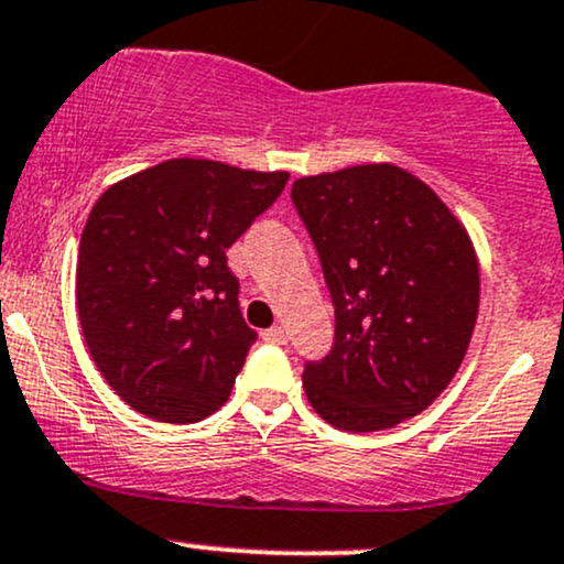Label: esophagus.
<instances>
[{
    "label": "esophagus",
    "instance_id": "1",
    "mask_svg": "<svg viewBox=\"0 0 564 564\" xmlns=\"http://www.w3.org/2000/svg\"><path fill=\"white\" fill-rule=\"evenodd\" d=\"M262 339L272 345H283L286 343V329H283V326H270V329L262 332Z\"/></svg>",
    "mask_w": 564,
    "mask_h": 564
}]
</instances>
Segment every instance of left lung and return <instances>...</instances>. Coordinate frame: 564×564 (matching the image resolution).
<instances>
[{
  "label": "left lung",
  "mask_w": 564,
  "mask_h": 564,
  "mask_svg": "<svg viewBox=\"0 0 564 564\" xmlns=\"http://www.w3.org/2000/svg\"><path fill=\"white\" fill-rule=\"evenodd\" d=\"M337 337L302 375L307 401L339 431L404 423L453 382L479 315V257L447 203L395 163L296 178Z\"/></svg>",
  "instance_id": "1"
}]
</instances>
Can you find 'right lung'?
Segmentation results:
<instances>
[{"label": "right lung", "mask_w": 564, "mask_h": 564, "mask_svg": "<svg viewBox=\"0 0 564 564\" xmlns=\"http://www.w3.org/2000/svg\"><path fill=\"white\" fill-rule=\"evenodd\" d=\"M286 171L176 158L120 178L79 238L77 313L98 372L160 423H197L230 399L257 332L227 249L286 187Z\"/></svg>", "instance_id": "1"}]
</instances>
